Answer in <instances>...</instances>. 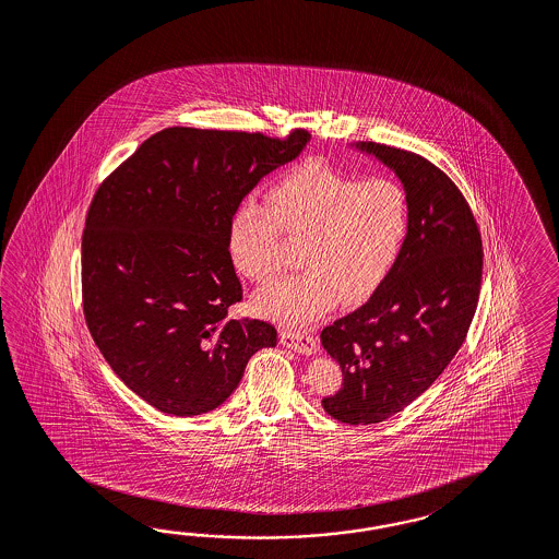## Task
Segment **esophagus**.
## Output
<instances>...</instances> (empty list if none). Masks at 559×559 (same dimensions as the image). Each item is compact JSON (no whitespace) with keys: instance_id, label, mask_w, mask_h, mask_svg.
<instances>
[{"instance_id":"34e87169","label":"esophagus","mask_w":559,"mask_h":559,"mask_svg":"<svg viewBox=\"0 0 559 559\" xmlns=\"http://www.w3.org/2000/svg\"><path fill=\"white\" fill-rule=\"evenodd\" d=\"M281 344L299 352L302 356H311L318 352V342L309 332H297V330H283L281 332Z\"/></svg>"}]
</instances>
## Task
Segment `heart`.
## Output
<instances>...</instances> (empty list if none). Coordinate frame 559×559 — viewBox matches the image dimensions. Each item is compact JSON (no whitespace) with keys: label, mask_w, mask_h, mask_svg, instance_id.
<instances>
[{"label":"heart","mask_w":559,"mask_h":559,"mask_svg":"<svg viewBox=\"0 0 559 559\" xmlns=\"http://www.w3.org/2000/svg\"><path fill=\"white\" fill-rule=\"evenodd\" d=\"M408 222V197L399 182L360 181L309 160L272 185L266 207L241 203L227 229V254L240 276L266 285L281 271V234L301 241L302 271L260 290L252 302L264 318L301 325L337 299H368L393 271Z\"/></svg>","instance_id":"1"}]
</instances>
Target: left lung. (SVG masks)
<instances>
[{
  "instance_id": "1",
  "label": "left lung",
  "mask_w": 559,
  "mask_h": 559,
  "mask_svg": "<svg viewBox=\"0 0 559 559\" xmlns=\"http://www.w3.org/2000/svg\"><path fill=\"white\" fill-rule=\"evenodd\" d=\"M356 148L393 168L411 210L393 271L360 309L321 332L344 377L321 405L337 421L370 425L411 405L452 362L476 313L484 252L466 197L441 168L386 144Z\"/></svg>"
}]
</instances>
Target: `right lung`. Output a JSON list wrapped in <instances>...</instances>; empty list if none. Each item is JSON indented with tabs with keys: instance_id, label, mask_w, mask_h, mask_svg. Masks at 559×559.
Masks as SVG:
<instances>
[{
	"instance_id": "obj_1",
	"label": "right lung",
	"mask_w": 559,
	"mask_h": 559,
	"mask_svg": "<svg viewBox=\"0 0 559 559\" xmlns=\"http://www.w3.org/2000/svg\"><path fill=\"white\" fill-rule=\"evenodd\" d=\"M309 138L166 128L93 195L83 313L111 370L152 407L175 417L213 411L258 349L276 346L271 323L227 318L241 301L227 229L241 199Z\"/></svg>"
}]
</instances>
